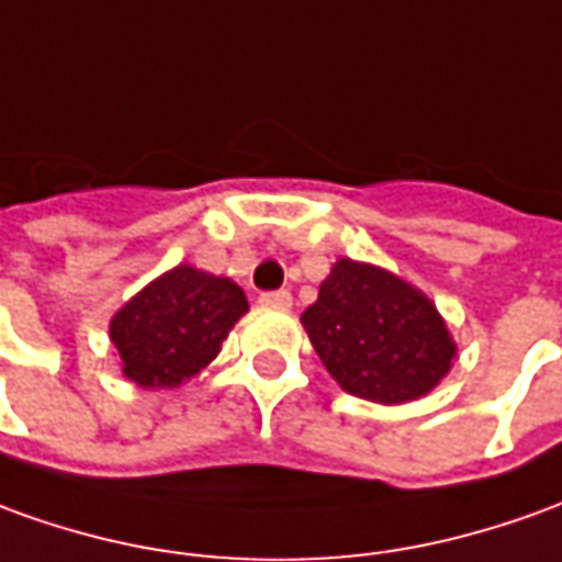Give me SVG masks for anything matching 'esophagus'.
I'll list each match as a JSON object with an SVG mask.
<instances>
[{
  "label": "esophagus",
  "instance_id": "34e87169",
  "mask_svg": "<svg viewBox=\"0 0 562 562\" xmlns=\"http://www.w3.org/2000/svg\"><path fill=\"white\" fill-rule=\"evenodd\" d=\"M259 303L269 305V308H290V305H293V296H290L288 290H274V293H262Z\"/></svg>",
  "mask_w": 562,
  "mask_h": 562
}]
</instances>
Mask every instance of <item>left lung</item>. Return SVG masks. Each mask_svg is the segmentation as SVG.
I'll return each mask as SVG.
<instances>
[{
	"instance_id": "1",
	"label": "left lung",
	"mask_w": 562,
	"mask_h": 562,
	"mask_svg": "<svg viewBox=\"0 0 562 562\" xmlns=\"http://www.w3.org/2000/svg\"><path fill=\"white\" fill-rule=\"evenodd\" d=\"M300 321L327 373L373 404L419 401L456 361V339L437 305L373 262L336 259Z\"/></svg>"
}]
</instances>
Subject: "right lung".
<instances>
[{"mask_svg":"<svg viewBox=\"0 0 562 562\" xmlns=\"http://www.w3.org/2000/svg\"><path fill=\"white\" fill-rule=\"evenodd\" d=\"M247 308L232 278L189 262L173 266L112 315L110 339L122 376L140 389H180L214 361Z\"/></svg>","mask_w":562,"mask_h":562,"instance_id":"right-lung-1","label":"right lung"}]
</instances>
